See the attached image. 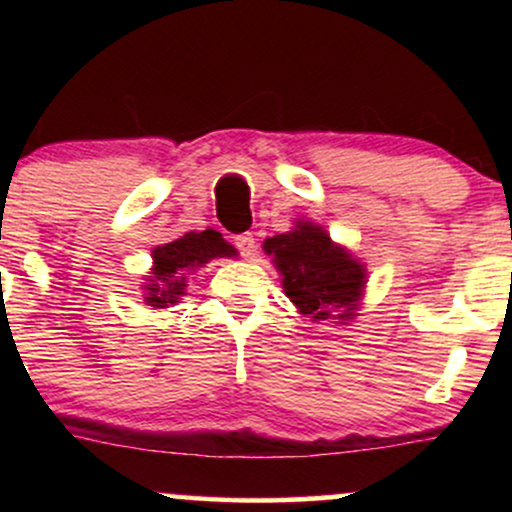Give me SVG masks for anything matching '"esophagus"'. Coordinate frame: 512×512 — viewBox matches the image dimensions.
<instances>
[{
  "mask_svg": "<svg viewBox=\"0 0 512 512\" xmlns=\"http://www.w3.org/2000/svg\"><path fill=\"white\" fill-rule=\"evenodd\" d=\"M236 248L240 255L245 257V260H252V257L257 255V240L252 233H240V236L236 238Z\"/></svg>",
  "mask_w": 512,
  "mask_h": 512,
  "instance_id": "1",
  "label": "esophagus"
}]
</instances>
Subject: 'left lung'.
<instances>
[{
    "instance_id": "obj_1",
    "label": "left lung",
    "mask_w": 512,
    "mask_h": 512,
    "mask_svg": "<svg viewBox=\"0 0 512 512\" xmlns=\"http://www.w3.org/2000/svg\"><path fill=\"white\" fill-rule=\"evenodd\" d=\"M264 252L274 257L284 274L286 296L303 315L327 320L342 310L344 315L339 317H346L361 296V264L337 248L320 226L303 223L289 233L267 238Z\"/></svg>"
}]
</instances>
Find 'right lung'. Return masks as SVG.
Wrapping results in <instances>:
<instances>
[{"mask_svg": "<svg viewBox=\"0 0 512 512\" xmlns=\"http://www.w3.org/2000/svg\"><path fill=\"white\" fill-rule=\"evenodd\" d=\"M231 245L221 238L219 231L202 233H185V236L173 240V243L161 245L154 250V276L149 279L146 289V303L154 308H166L168 303L178 301V296L185 289L187 269H195L199 264L209 262L211 257H228L233 255Z\"/></svg>", "mask_w": 512, "mask_h": 512, "instance_id": "1", "label": "right lung"}]
</instances>
